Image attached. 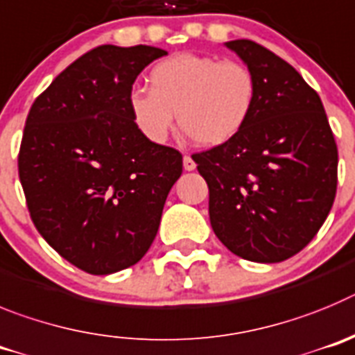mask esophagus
<instances>
[{"mask_svg":"<svg viewBox=\"0 0 355 355\" xmlns=\"http://www.w3.org/2000/svg\"><path fill=\"white\" fill-rule=\"evenodd\" d=\"M184 170L185 171L196 170V162L193 161V157H191V155H184Z\"/></svg>","mask_w":355,"mask_h":355,"instance_id":"esophagus-1","label":"esophagus"}]
</instances>
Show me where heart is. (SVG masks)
Returning <instances> with one entry per match:
<instances>
[{"label": "heart", "mask_w": 355, "mask_h": 355, "mask_svg": "<svg viewBox=\"0 0 355 355\" xmlns=\"http://www.w3.org/2000/svg\"><path fill=\"white\" fill-rule=\"evenodd\" d=\"M148 90H132L129 110L139 132L155 145L178 125L196 145L221 146L248 125L257 104V81L239 62L178 53L148 74Z\"/></svg>", "instance_id": "heart-1"}]
</instances>
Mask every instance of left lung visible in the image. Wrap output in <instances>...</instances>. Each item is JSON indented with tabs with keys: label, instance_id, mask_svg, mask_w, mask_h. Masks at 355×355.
<instances>
[{
	"label": "left lung",
	"instance_id": "8db88e82",
	"mask_svg": "<svg viewBox=\"0 0 355 355\" xmlns=\"http://www.w3.org/2000/svg\"><path fill=\"white\" fill-rule=\"evenodd\" d=\"M257 81L237 138L194 154L209 185L210 225L233 254L277 263L309 244L336 196L338 148L318 94L253 40L225 44Z\"/></svg>",
	"mask_w": 355,
	"mask_h": 355
}]
</instances>
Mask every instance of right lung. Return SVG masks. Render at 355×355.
Returning <instances> with one entry per match:
<instances>
[{
    "instance_id": "right-lung-1",
    "label": "right lung",
    "mask_w": 355,
    "mask_h": 355,
    "mask_svg": "<svg viewBox=\"0 0 355 355\" xmlns=\"http://www.w3.org/2000/svg\"><path fill=\"white\" fill-rule=\"evenodd\" d=\"M152 46H98L31 106L19 152L28 210L67 261L95 276L138 263L157 235L182 155L139 132L132 85L161 58Z\"/></svg>"
}]
</instances>
